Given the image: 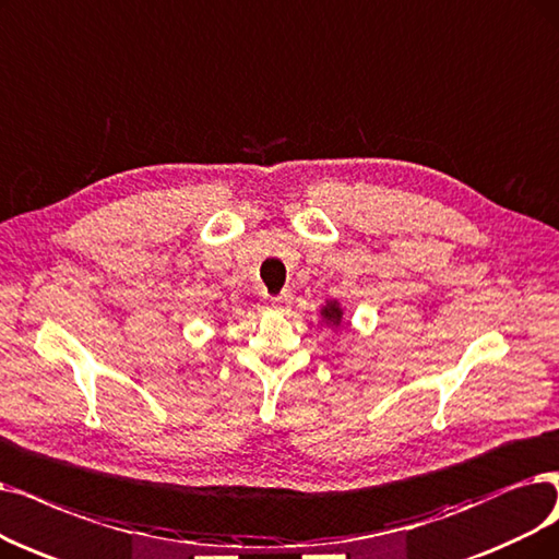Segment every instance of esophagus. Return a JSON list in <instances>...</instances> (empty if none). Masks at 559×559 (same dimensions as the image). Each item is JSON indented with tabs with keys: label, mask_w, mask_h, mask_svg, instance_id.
<instances>
[{
	"label": "esophagus",
	"mask_w": 559,
	"mask_h": 559,
	"mask_svg": "<svg viewBox=\"0 0 559 559\" xmlns=\"http://www.w3.org/2000/svg\"><path fill=\"white\" fill-rule=\"evenodd\" d=\"M267 307L275 309V311H286L288 307H292V294H280L275 298L267 300Z\"/></svg>",
	"instance_id": "1"
}]
</instances>
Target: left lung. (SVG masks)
Returning <instances> with one entry per match:
<instances>
[{
	"label": "left lung",
	"mask_w": 559,
	"mask_h": 559,
	"mask_svg": "<svg viewBox=\"0 0 559 559\" xmlns=\"http://www.w3.org/2000/svg\"><path fill=\"white\" fill-rule=\"evenodd\" d=\"M321 321L332 325V328H340L342 321H344V309L337 300H328L323 307H321Z\"/></svg>",
	"instance_id": "1"
}]
</instances>
